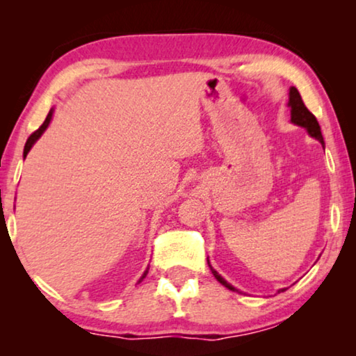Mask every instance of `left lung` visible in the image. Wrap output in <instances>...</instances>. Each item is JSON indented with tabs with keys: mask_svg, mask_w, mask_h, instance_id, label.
Wrapping results in <instances>:
<instances>
[{
	"mask_svg": "<svg viewBox=\"0 0 356 356\" xmlns=\"http://www.w3.org/2000/svg\"><path fill=\"white\" fill-rule=\"evenodd\" d=\"M286 105H289V108H290V121H291V123L296 124V126H301V128H305L306 133H308L311 138L318 139L321 145L324 147V138H323V134H321V128H319L318 120H316V116L305 106L303 100H301L300 92L296 90V87H290L289 104H286ZM207 264H209V267H211L213 277H216V279L220 282L223 286H227V289L232 290V291H238L235 286L228 284V282L223 279V277L218 274L216 269H213V267L211 266V262H209V257H207ZM285 290L286 289H280L279 293H280V291H285Z\"/></svg>",
	"mask_w": 356,
	"mask_h": 356,
	"instance_id": "obj_1",
	"label": "left lung"
}]
</instances>
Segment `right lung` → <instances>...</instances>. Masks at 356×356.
<instances>
[{
  "label": "right lung",
  "mask_w": 356,
  "mask_h": 356,
  "mask_svg": "<svg viewBox=\"0 0 356 356\" xmlns=\"http://www.w3.org/2000/svg\"><path fill=\"white\" fill-rule=\"evenodd\" d=\"M53 111H55V108H51L50 111H48V115H47V118H45V121H43V124L40 126V128H38V129L35 131V133H32V134H31V138H29V139H27V143H26V145H24V159H26V157H27V154H29V152H31V149L33 147V144H35V143H37V140L42 138V134H43V133H45V129L48 128V126H50V121H51V118H53ZM147 272H149V267H147V269H145V270H144V274H143V277H140V279H139V282H140V280H143L145 275H147Z\"/></svg>",
  "instance_id": "right-lung-1"
}]
</instances>
